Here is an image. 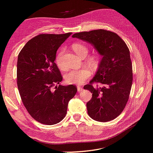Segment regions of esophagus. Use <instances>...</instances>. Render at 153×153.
<instances>
[{"instance_id":"esophagus-1","label":"esophagus","mask_w":153,"mask_h":153,"mask_svg":"<svg viewBox=\"0 0 153 153\" xmlns=\"http://www.w3.org/2000/svg\"><path fill=\"white\" fill-rule=\"evenodd\" d=\"M77 91H78L79 92V91H81L83 90V88L80 85H77Z\"/></svg>"}]
</instances>
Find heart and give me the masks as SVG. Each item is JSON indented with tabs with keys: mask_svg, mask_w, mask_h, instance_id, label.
<instances>
[{
	"mask_svg": "<svg viewBox=\"0 0 153 153\" xmlns=\"http://www.w3.org/2000/svg\"><path fill=\"white\" fill-rule=\"evenodd\" d=\"M74 52L82 58H85L89 53V48L85 44L83 43H75L71 46ZM64 49H60L56 55L55 62L60 69H64L65 66L63 62V55L64 53ZM86 63L90 68L96 69L100 63V55L95 54L89 56L86 59ZM91 71L87 68H82L76 70H70L65 74L64 79L66 83L69 84H81L91 76Z\"/></svg>",
	"mask_w": 153,
	"mask_h": 153,
	"instance_id": "1",
	"label": "heart"
}]
</instances>
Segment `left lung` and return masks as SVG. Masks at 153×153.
<instances>
[{
    "label": "left lung",
    "mask_w": 153,
    "mask_h": 153,
    "mask_svg": "<svg viewBox=\"0 0 153 153\" xmlns=\"http://www.w3.org/2000/svg\"><path fill=\"white\" fill-rule=\"evenodd\" d=\"M72 37L90 43L102 56L95 76L84 87L92 94L86 104L88 115L98 122L114 120L126 106L132 87L128 48L116 33L104 29L77 33ZM94 82L101 86H94Z\"/></svg>",
    "instance_id": "obj_1"
}]
</instances>
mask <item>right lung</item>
Masks as SVG:
<instances>
[{
  "label": "right lung",
  "mask_w": 153,
  "mask_h": 153,
  "mask_svg": "<svg viewBox=\"0 0 153 153\" xmlns=\"http://www.w3.org/2000/svg\"><path fill=\"white\" fill-rule=\"evenodd\" d=\"M71 34L39 35L18 55L16 77L22 102L29 114L41 124L62 121L69 101L77 92L76 85H57L63 77L55 63L56 53Z\"/></svg>",
  "instance_id": "right-lung-1"
}]
</instances>
